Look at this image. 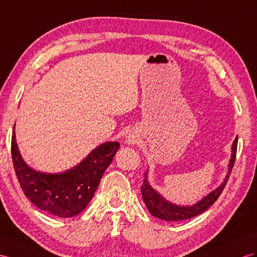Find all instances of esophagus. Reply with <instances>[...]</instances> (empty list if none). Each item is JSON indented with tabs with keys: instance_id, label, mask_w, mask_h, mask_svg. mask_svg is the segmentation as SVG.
I'll return each mask as SVG.
<instances>
[{
	"instance_id": "34e87169",
	"label": "esophagus",
	"mask_w": 257,
	"mask_h": 257,
	"mask_svg": "<svg viewBox=\"0 0 257 257\" xmlns=\"http://www.w3.org/2000/svg\"><path fill=\"white\" fill-rule=\"evenodd\" d=\"M137 138H136V136H134V135H128L127 137H126V142L128 143V144H136L137 143Z\"/></svg>"
}]
</instances>
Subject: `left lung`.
Returning a JSON list of instances; mask_svg holds the SVG:
<instances>
[{"label": "left lung", "mask_w": 257, "mask_h": 257, "mask_svg": "<svg viewBox=\"0 0 257 257\" xmlns=\"http://www.w3.org/2000/svg\"><path fill=\"white\" fill-rule=\"evenodd\" d=\"M236 146H238V137L235 138L231 146V155L228 164L227 175L223 178V181L213 191H210L201 200L192 205H180L168 201L166 197H164L159 191L150 185L149 182V169L144 174V182L141 188L143 201L149 209V212L156 218H160L165 221H181L190 219L206 210L210 205H213L214 202L218 199V196L222 192L226 183L229 179V175L231 173V169L234 165L235 154H236Z\"/></svg>", "instance_id": "8db88e82"}]
</instances>
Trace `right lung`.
<instances>
[{"label":"right lung","instance_id":"right-lung-1","mask_svg":"<svg viewBox=\"0 0 257 257\" xmlns=\"http://www.w3.org/2000/svg\"><path fill=\"white\" fill-rule=\"evenodd\" d=\"M119 147L120 144L116 141L104 142L74 167L61 173L39 172L23 159L14 126L12 159L25 195L38 208L61 218H69L80 214L91 202Z\"/></svg>","mask_w":257,"mask_h":257}]
</instances>
